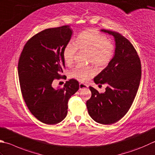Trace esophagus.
<instances>
[{"mask_svg": "<svg viewBox=\"0 0 155 155\" xmlns=\"http://www.w3.org/2000/svg\"><path fill=\"white\" fill-rule=\"evenodd\" d=\"M88 87H89V86H88L87 84H84L82 83H81L79 84V90H83L84 89H87V88H88Z\"/></svg>", "mask_w": 155, "mask_h": 155, "instance_id": "esophagus-1", "label": "esophagus"}]
</instances>
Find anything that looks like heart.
<instances>
[{"mask_svg":"<svg viewBox=\"0 0 155 155\" xmlns=\"http://www.w3.org/2000/svg\"><path fill=\"white\" fill-rule=\"evenodd\" d=\"M77 50L89 51L88 62L98 68H103L111 62L115 48L107 36L97 30L89 29L78 35L74 41H70L63 50L64 61L71 65ZM95 74L91 66H77L71 71V77L79 81H86Z\"/></svg>","mask_w":155,"mask_h":155,"instance_id":"b5f03b06","label":"heart"}]
</instances>
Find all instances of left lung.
Segmentation results:
<instances>
[{"instance_id": "8db88e82", "label": "left lung", "mask_w": 155, "mask_h": 155, "mask_svg": "<svg viewBox=\"0 0 155 155\" xmlns=\"http://www.w3.org/2000/svg\"><path fill=\"white\" fill-rule=\"evenodd\" d=\"M113 35L115 55L107 67L94 78L96 84L107 83L104 93L89 87L91 97L87 101L89 116L96 122L110 125L118 122L130 110L141 78V62L128 39L119 33L101 29Z\"/></svg>"}]
</instances>
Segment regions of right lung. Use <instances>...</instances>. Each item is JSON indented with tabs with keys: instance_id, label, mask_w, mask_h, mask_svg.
<instances>
[{
	"instance_id": "right-lung-1",
	"label": "right lung",
	"mask_w": 155,
	"mask_h": 155,
	"mask_svg": "<svg viewBox=\"0 0 155 155\" xmlns=\"http://www.w3.org/2000/svg\"><path fill=\"white\" fill-rule=\"evenodd\" d=\"M69 25L41 31L27 41L18 63V74L23 98L38 120L54 125L64 119L68 101L79 89L75 79L61 88H53L54 79H61L65 68L63 50L71 38Z\"/></svg>"
}]
</instances>
